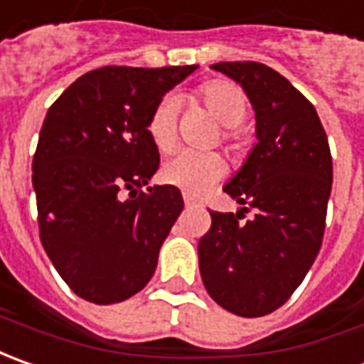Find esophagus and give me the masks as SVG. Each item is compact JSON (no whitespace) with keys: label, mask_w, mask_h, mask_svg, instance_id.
Returning a JSON list of instances; mask_svg holds the SVG:
<instances>
[{"label":"esophagus","mask_w":364,"mask_h":364,"mask_svg":"<svg viewBox=\"0 0 364 364\" xmlns=\"http://www.w3.org/2000/svg\"><path fill=\"white\" fill-rule=\"evenodd\" d=\"M185 205L193 207V205H197V203H195V201H193V199H191V197H189V195H185Z\"/></svg>","instance_id":"34e87169"}]
</instances>
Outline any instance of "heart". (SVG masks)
Masks as SVG:
<instances>
[{
  "mask_svg": "<svg viewBox=\"0 0 364 364\" xmlns=\"http://www.w3.org/2000/svg\"><path fill=\"white\" fill-rule=\"evenodd\" d=\"M195 96L205 105L215 120L225 127L221 131V141L230 144L237 143L240 134L235 127L245 119L247 112V98L244 90L230 80H207L195 90ZM144 131L157 151L167 153L173 149L177 136V105L171 96L161 98L155 105ZM223 173L225 163L220 155L181 151L163 165L161 177L173 187H179L183 193L197 197L209 191L223 177Z\"/></svg>",
  "mask_w": 364,
  "mask_h": 364,
  "instance_id": "b5f03b06",
  "label": "heart"
}]
</instances>
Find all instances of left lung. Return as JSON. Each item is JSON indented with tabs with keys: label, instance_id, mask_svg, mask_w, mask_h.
Wrapping results in <instances>:
<instances>
[{
	"label": "left lung",
	"instance_id": "obj_1",
	"mask_svg": "<svg viewBox=\"0 0 364 364\" xmlns=\"http://www.w3.org/2000/svg\"><path fill=\"white\" fill-rule=\"evenodd\" d=\"M211 68L245 90L256 110L257 143L223 187L242 211H209L199 269L221 308L256 318L282 306L318 256L332 187L331 146L316 108L276 70L259 62ZM250 208L255 218L240 222Z\"/></svg>",
	"mask_w": 364,
	"mask_h": 364
}]
</instances>
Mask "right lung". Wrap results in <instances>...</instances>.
I'll return each instance as SVG.
<instances>
[{
	"label": "right lung",
	"mask_w": 364,
	"mask_h": 364,
	"mask_svg": "<svg viewBox=\"0 0 364 364\" xmlns=\"http://www.w3.org/2000/svg\"><path fill=\"white\" fill-rule=\"evenodd\" d=\"M195 68H96L46 114L32 163L40 240L62 280L88 302H122L155 274L183 197L173 185L143 191L159 169L144 127Z\"/></svg>",
	"instance_id": "right-lung-1"
}]
</instances>
